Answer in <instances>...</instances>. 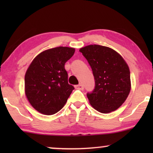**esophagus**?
I'll return each instance as SVG.
<instances>
[{
  "instance_id": "esophagus-1",
  "label": "esophagus",
  "mask_w": 153,
  "mask_h": 153,
  "mask_svg": "<svg viewBox=\"0 0 153 153\" xmlns=\"http://www.w3.org/2000/svg\"><path fill=\"white\" fill-rule=\"evenodd\" d=\"M75 88H77V89H79V90H83V84H81V83H79V84L75 85Z\"/></svg>"
}]
</instances>
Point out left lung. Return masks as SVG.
Listing matches in <instances>:
<instances>
[{
    "instance_id": "left-lung-1",
    "label": "left lung",
    "mask_w": 153,
    "mask_h": 153,
    "mask_svg": "<svg viewBox=\"0 0 153 153\" xmlns=\"http://www.w3.org/2000/svg\"><path fill=\"white\" fill-rule=\"evenodd\" d=\"M79 51L89 63L95 79V88L87 93L90 104L103 114L116 110L130 92V72L126 62L116 51L104 46L88 45Z\"/></svg>"
}]
</instances>
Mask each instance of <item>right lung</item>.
Returning a JSON list of instances; mask_svg holds the SVG:
<instances>
[{"label":"right lung","mask_w":153,"mask_h":153,"mask_svg":"<svg viewBox=\"0 0 153 153\" xmlns=\"http://www.w3.org/2000/svg\"><path fill=\"white\" fill-rule=\"evenodd\" d=\"M74 48L59 47L37 55L25 75V93L33 107L53 115L63 107L74 88L68 83L65 64L74 55Z\"/></svg>","instance_id":"obj_1"}]
</instances>
